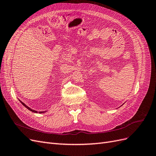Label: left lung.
<instances>
[{"label":"left lung","mask_w":156,"mask_h":156,"mask_svg":"<svg viewBox=\"0 0 156 156\" xmlns=\"http://www.w3.org/2000/svg\"><path fill=\"white\" fill-rule=\"evenodd\" d=\"M121 106H122V105H121Z\"/></svg>","instance_id":"8db88e82"}]
</instances>
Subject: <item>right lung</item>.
Returning a JSON list of instances; mask_svg holds the SVG:
<instances>
[{"label": "right lung", "mask_w": 156, "mask_h": 156, "mask_svg": "<svg viewBox=\"0 0 156 156\" xmlns=\"http://www.w3.org/2000/svg\"><path fill=\"white\" fill-rule=\"evenodd\" d=\"M20 102L22 103L23 106H25L27 108H28V109H29V111H32V112H35V113H40V114H41V113H44V112H47V111H40V112H38V111H37L33 110V109H32V108H30L29 107H28L27 105H26L25 104V103H23V102H22L21 100H20Z\"/></svg>", "instance_id": "obj_1"}]
</instances>
